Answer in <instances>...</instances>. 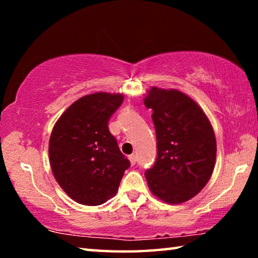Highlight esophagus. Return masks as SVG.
Here are the masks:
<instances>
[{
    "instance_id": "obj_1",
    "label": "esophagus",
    "mask_w": 258,
    "mask_h": 258,
    "mask_svg": "<svg viewBox=\"0 0 258 258\" xmlns=\"http://www.w3.org/2000/svg\"><path fill=\"white\" fill-rule=\"evenodd\" d=\"M128 159H130V161H131V165H135V163H137V156L135 155H131L130 157H128Z\"/></svg>"
}]
</instances>
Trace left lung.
Wrapping results in <instances>:
<instances>
[{
	"mask_svg": "<svg viewBox=\"0 0 258 258\" xmlns=\"http://www.w3.org/2000/svg\"><path fill=\"white\" fill-rule=\"evenodd\" d=\"M145 106L152 109L157 159L145 175L156 197L167 204L194 198L207 184L216 160V139L206 113L177 90L151 87Z\"/></svg>",
	"mask_w": 258,
	"mask_h": 258,
	"instance_id": "left-lung-1",
	"label": "left lung"
}]
</instances>
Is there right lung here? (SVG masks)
Masks as SVG:
<instances>
[{
	"mask_svg": "<svg viewBox=\"0 0 258 258\" xmlns=\"http://www.w3.org/2000/svg\"><path fill=\"white\" fill-rule=\"evenodd\" d=\"M123 94L85 95L67 108L52 130L49 157L52 173L76 203L98 206L116 195L130 160L109 132L108 121Z\"/></svg>",
	"mask_w": 258,
	"mask_h": 258,
	"instance_id": "right-lung-1",
	"label": "right lung"
}]
</instances>
